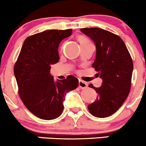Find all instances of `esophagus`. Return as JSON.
<instances>
[{
  "instance_id": "1",
  "label": "esophagus",
  "mask_w": 146,
  "mask_h": 146,
  "mask_svg": "<svg viewBox=\"0 0 146 146\" xmlns=\"http://www.w3.org/2000/svg\"><path fill=\"white\" fill-rule=\"evenodd\" d=\"M78 87H80V89H85L87 87V82H84L82 80H79V85Z\"/></svg>"
}]
</instances>
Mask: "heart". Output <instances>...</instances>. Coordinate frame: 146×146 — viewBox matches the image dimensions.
Listing matches in <instances>:
<instances>
[{
    "instance_id": "1",
    "label": "heart",
    "mask_w": 146,
    "mask_h": 146,
    "mask_svg": "<svg viewBox=\"0 0 146 146\" xmlns=\"http://www.w3.org/2000/svg\"><path fill=\"white\" fill-rule=\"evenodd\" d=\"M79 42H80V43H83V42H87V41H89L87 39V38H84V37H80L79 38Z\"/></svg>"
}]
</instances>
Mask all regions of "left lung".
I'll use <instances>...</instances> for the list:
<instances>
[{
    "label": "left lung",
    "mask_w": 146,
    "mask_h": 146,
    "mask_svg": "<svg viewBox=\"0 0 146 146\" xmlns=\"http://www.w3.org/2000/svg\"><path fill=\"white\" fill-rule=\"evenodd\" d=\"M96 46V59L92 66L102 79L100 87H94L98 94L96 101L88 105L90 113L96 117H106L122 106L131 88L133 61L122 38L99 28L81 29Z\"/></svg>",
    "instance_id": "obj_1"
}]
</instances>
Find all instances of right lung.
<instances>
[{
    "instance_id": "add662e5",
    "label": "right lung",
    "mask_w": 146,
    "mask_h": 146,
    "mask_svg": "<svg viewBox=\"0 0 146 146\" xmlns=\"http://www.w3.org/2000/svg\"><path fill=\"white\" fill-rule=\"evenodd\" d=\"M72 34V29L48 30L28 37L21 47L14 73L21 99L31 113L46 120L58 117L64 110L67 92L78 86V80L68 76L54 81L51 66L59 60L61 41Z\"/></svg>"
}]
</instances>
